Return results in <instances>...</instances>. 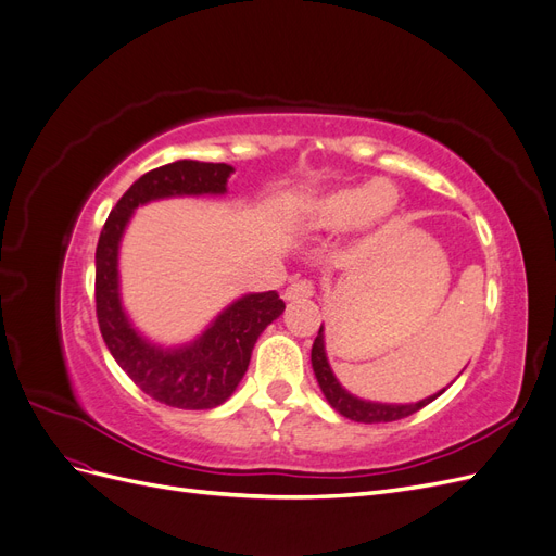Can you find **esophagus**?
<instances>
[{"label":"esophagus","instance_id":"1","mask_svg":"<svg viewBox=\"0 0 556 556\" xmlns=\"http://www.w3.org/2000/svg\"><path fill=\"white\" fill-rule=\"evenodd\" d=\"M313 296V285L308 280H296L292 282L288 290L282 292L285 301H301V299H308Z\"/></svg>","mask_w":556,"mask_h":556}]
</instances>
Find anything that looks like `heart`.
Returning <instances> with one entry per match:
<instances>
[{
  "instance_id": "heart-1",
  "label": "heart",
  "mask_w": 556,
  "mask_h": 556,
  "mask_svg": "<svg viewBox=\"0 0 556 556\" xmlns=\"http://www.w3.org/2000/svg\"><path fill=\"white\" fill-rule=\"evenodd\" d=\"M399 211V190L387 180L341 185L311 199L304 206L306 220L317 229L339 231L357 223V227L371 237L390 229L396 223Z\"/></svg>"
}]
</instances>
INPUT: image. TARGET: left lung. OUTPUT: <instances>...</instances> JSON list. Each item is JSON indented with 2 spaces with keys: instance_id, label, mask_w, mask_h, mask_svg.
I'll list each match as a JSON object with an SVG mask.
<instances>
[{
  "instance_id": "1",
  "label": "left lung",
  "mask_w": 556,
  "mask_h": 556,
  "mask_svg": "<svg viewBox=\"0 0 556 556\" xmlns=\"http://www.w3.org/2000/svg\"><path fill=\"white\" fill-rule=\"evenodd\" d=\"M325 329L319 327L317 336H315V343L311 350V362H313V371L317 378L319 390H323L325 399L329 401V406L341 413L343 417L352 419V422H364V425H378V422H394V419H403L408 417L417 410H422L425 406L433 399H439L445 390H441L439 394H431L422 401L417 403H376V401H364L357 399L355 394H350L348 390H343V384L336 380L329 359H327V352H325Z\"/></svg>"
}]
</instances>
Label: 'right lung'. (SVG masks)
Returning a JSON list of instances; mask_svg holds the SVG:
<instances>
[{
  "label": "right lung",
  "mask_w": 556,
  "mask_h": 556,
  "mask_svg": "<svg viewBox=\"0 0 556 556\" xmlns=\"http://www.w3.org/2000/svg\"><path fill=\"white\" fill-rule=\"evenodd\" d=\"M229 164L178 160L143 174L121 197L99 233L94 252L97 319L117 366L164 406L208 410L225 403L248 371L260 333L282 315L278 292L245 294L229 304L194 341L164 348L141 336L123 308L117 252L134 211L155 199L225 194Z\"/></svg>",
  "instance_id": "add662e5"
}]
</instances>
